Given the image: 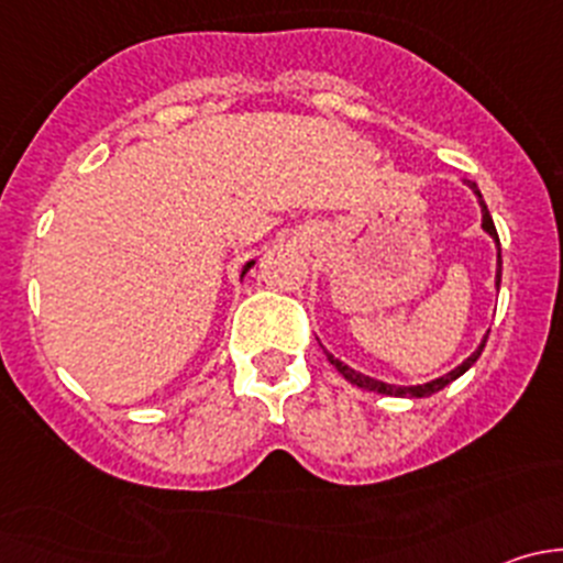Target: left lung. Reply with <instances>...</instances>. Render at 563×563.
Listing matches in <instances>:
<instances>
[{
  "label": "left lung",
  "mask_w": 563,
  "mask_h": 563,
  "mask_svg": "<svg viewBox=\"0 0 563 563\" xmlns=\"http://www.w3.org/2000/svg\"><path fill=\"white\" fill-rule=\"evenodd\" d=\"M465 185H468L471 190H474L476 201H479V209H482V231H485V234H490V240L496 242V247H498L496 288H501V245H498V231H496V225H493V218H490V212H487V203H485V198H482V192H479V187H476V181H465ZM485 343H487V338H482V343L476 345L474 354L465 356V360L460 362V365L455 367V371L444 373V376L433 378V382H424V384H408V387H402V384H387V382H378V378L365 376V373L354 371V367H349V365H345V362H340L338 356H332V354H329V351H327V360L332 362L334 367H338V373H340V376L345 378V382H351V384H354V387H360V389L378 391V395H391V397H428V395H433V391L444 389L446 384H452V382H455V378L463 376V373L468 371V367L474 365L476 360H479V354H482V349H485Z\"/></svg>",
  "instance_id": "left-lung-1"
}]
</instances>
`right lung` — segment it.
I'll return each instance as SVG.
<instances>
[{
    "instance_id": "obj_1",
    "label": "right lung",
    "mask_w": 563,
    "mask_h": 563,
    "mask_svg": "<svg viewBox=\"0 0 563 563\" xmlns=\"http://www.w3.org/2000/svg\"><path fill=\"white\" fill-rule=\"evenodd\" d=\"M253 264H255V261H247V264H245V266H242V277H245V275H247V272H250V269H253Z\"/></svg>"
}]
</instances>
